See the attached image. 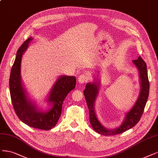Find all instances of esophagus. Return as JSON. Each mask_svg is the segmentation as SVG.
Returning <instances> with one entry per match:
<instances>
[{"instance_id":"obj_1","label":"esophagus","mask_w":158,"mask_h":158,"mask_svg":"<svg viewBox=\"0 0 158 158\" xmlns=\"http://www.w3.org/2000/svg\"><path fill=\"white\" fill-rule=\"evenodd\" d=\"M88 80H89V78L85 74H80L78 78V80L80 84H84L85 82H87V81H88Z\"/></svg>"}]
</instances>
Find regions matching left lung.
I'll use <instances>...</instances> for the list:
<instances>
[{
  "label": "left lung",
  "instance_id": "8db88e82",
  "mask_svg": "<svg viewBox=\"0 0 158 158\" xmlns=\"http://www.w3.org/2000/svg\"><path fill=\"white\" fill-rule=\"evenodd\" d=\"M133 62L139 70L140 79L141 84V90L138 100L126 116V119L120 126L115 129L108 130L103 127L98 120L94 110V102L96 97L98 94L97 84H88L85 85V89L84 91V95L86 100L87 105L89 108V122L92 127L95 131L105 136H112L120 134L127 131L129 129L133 127L137 124L142 116L146 102L149 95V80L148 77L146 64L140 56Z\"/></svg>",
  "mask_w": 158,
  "mask_h": 158
}]
</instances>
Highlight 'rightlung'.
<instances>
[{"instance_id":"right-lung-1","label":"right lung","mask_w":158,"mask_h":158,"mask_svg":"<svg viewBox=\"0 0 158 158\" xmlns=\"http://www.w3.org/2000/svg\"><path fill=\"white\" fill-rule=\"evenodd\" d=\"M31 40V37L29 38L19 47L11 70L9 81L11 100L15 112L21 121L33 128L49 130L58 122L61 114L63 102L69 92L75 88L77 80L74 77L68 76L59 78L49 97L48 101L52 103V108L46 112L38 111L26 97L20 77L21 57Z\"/></svg>"}]
</instances>
